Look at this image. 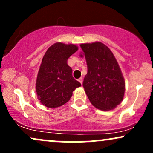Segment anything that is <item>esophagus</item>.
<instances>
[{
    "instance_id": "obj_1",
    "label": "esophagus",
    "mask_w": 153,
    "mask_h": 153,
    "mask_svg": "<svg viewBox=\"0 0 153 153\" xmlns=\"http://www.w3.org/2000/svg\"><path fill=\"white\" fill-rule=\"evenodd\" d=\"M78 81L80 82L81 84L82 83V77H81V78H80L78 79Z\"/></svg>"
}]
</instances>
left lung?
Segmentation results:
<instances>
[{
	"mask_svg": "<svg viewBox=\"0 0 153 153\" xmlns=\"http://www.w3.org/2000/svg\"><path fill=\"white\" fill-rule=\"evenodd\" d=\"M88 73L82 86L91 103L102 111L115 108L122 101L125 82L118 62L104 44L96 42L81 44Z\"/></svg>",
	"mask_w": 153,
	"mask_h": 153,
	"instance_id": "obj_1",
	"label": "left lung"
}]
</instances>
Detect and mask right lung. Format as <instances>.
Listing matches in <instances>:
<instances>
[{
    "mask_svg": "<svg viewBox=\"0 0 153 153\" xmlns=\"http://www.w3.org/2000/svg\"><path fill=\"white\" fill-rule=\"evenodd\" d=\"M78 50L76 45L57 42L45 52L39 70L36 91L40 102L57 108L69 101L73 91L81 84L73 77L68 59Z\"/></svg>",
    "mask_w": 153,
    "mask_h": 153,
    "instance_id": "add662e5",
    "label": "right lung"
}]
</instances>
